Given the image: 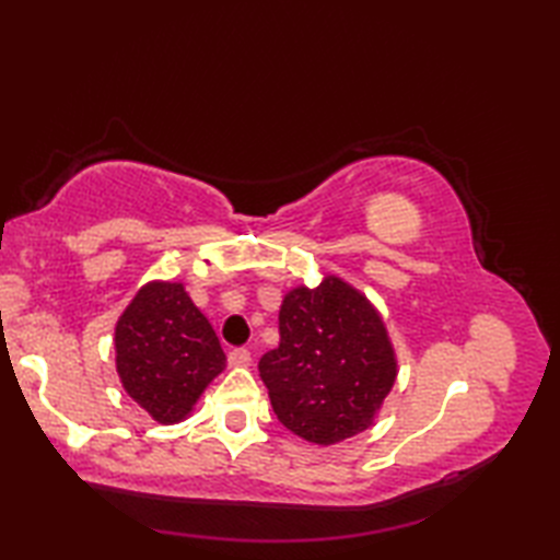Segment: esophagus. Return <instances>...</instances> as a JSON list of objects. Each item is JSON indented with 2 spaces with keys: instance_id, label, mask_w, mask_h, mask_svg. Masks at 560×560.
Wrapping results in <instances>:
<instances>
[{
  "instance_id": "esophagus-1",
  "label": "esophagus",
  "mask_w": 560,
  "mask_h": 560,
  "mask_svg": "<svg viewBox=\"0 0 560 560\" xmlns=\"http://www.w3.org/2000/svg\"><path fill=\"white\" fill-rule=\"evenodd\" d=\"M229 363H231L233 368H247L249 363H253V355H249L247 349H233V351L229 353Z\"/></svg>"
}]
</instances>
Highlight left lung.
<instances>
[{"label":"left lung","instance_id":"obj_1","mask_svg":"<svg viewBox=\"0 0 560 560\" xmlns=\"http://www.w3.org/2000/svg\"><path fill=\"white\" fill-rule=\"evenodd\" d=\"M277 349L259 359L271 409L291 433L335 445L371 428L397 380L377 307L339 277L283 295Z\"/></svg>","mask_w":560,"mask_h":560}]
</instances>
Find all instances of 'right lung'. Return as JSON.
<instances>
[{
    "label": "right lung",
    "mask_w": 560,
    "mask_h": 560,
    "mask_svg": "<svg viewBox=\"0 0 560 560\" xmlns=\"http://www.w3.org/2000/svg\"><path fill=\"white\" fill-rule=\"evenodd\" d=\"M115 368L127 395L171 425L192 413L225 353L183 283L149 281L115 325Z\"/></svg>",
    "instance_id": "1"
}]
</instances>
